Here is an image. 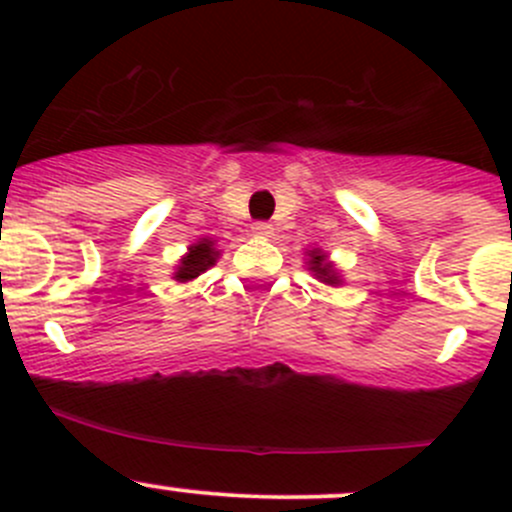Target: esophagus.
Listing matches in <instances>:
<instances>
[{
    "label": "esophagus",
    "mask_w": 512,
    "mask_h": 512,
    "mask_svg": "<svg viewBox=\"0 0 512 512\" xmlns=\"http://www.w3.org/2000/svg\"><path fill=\"white\" fill-rule=\"evenodd\" d=\"M252 232H255L257 237H272L275 235V227H272L270 223H255L252 225Z\"/></svg>",
    "instance_id": "34e87169"
}]
</instances>
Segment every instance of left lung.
<instances>
[{
    "mask_svg": "<svg viewBox=\"0 0 512 512\" xmlns=\"http://www.w3.org/2000/svg\"><path fill=\"white\" fill-rule=\"evenodd\" d=\"M307 270L312 272L314 280H319L322 285H329V287H339L342 285V272L334 267V262L329 260L327 252L322 250V247H312V250H307Z\"/></svg>",
    "mask_w": 512,
    "mask_h": 512,
    "instance_id": "8db88e82",
    "label": "left lung"
}]
</instances>
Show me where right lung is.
<instances>
[{
    "label": "right lung",
    "instance_id": "1",
    "mask_svg": "<svg viewBox=\"0 0 512 512\" xmlns=\"http://www.w3.org/2000/svg\"><path fill=\"white\" fill-rule=\"evenodd\" d=\"M218 257H220V250L215 247L213 237H200V240H195L193 245L188 247V252L180 257V262L175 265L173 280L193 282L195 277H200L205 270H210V267L218 262Z\"/></svg>",
    "mask_w": 512,
    "mask_h": 512
}]
</instances>
